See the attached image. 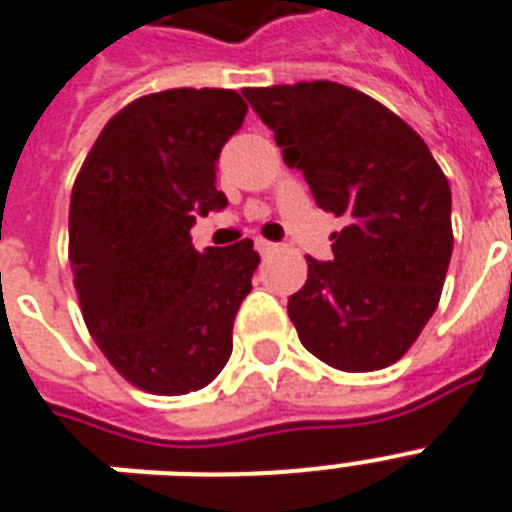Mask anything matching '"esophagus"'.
Wrapping results in <instances>:
<instances>
[{"instance_id": "34e87169", "label": "esophagus", "mask_w": 512, "mask_h": 512, "mask_svg": "<svg viewBox=\"0 0 512 512\" xmlns=\"http://www.w3.org/2000/svg\"><path fill=\"white\" fill-rule=\"evenodd\" d=\"M253 245H256V251H259L261 256H267V253H272L277 248L272 240H264V237H256V240H253Z\"/></svg>"}]
</instances>
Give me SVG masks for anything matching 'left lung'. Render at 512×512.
Returning <instances> with one entry per match:
<instances>
[{"mask_svg":"<svg viewBox=\"0 0 512 512\" xmlns=\"http://www.w3.org/2000/svg\"><path fill=\"white\" fill-rule=\"evenodd\" d=\"M317 206L343 216L333 259L309 256L288 298L298 338L325 365L370 372L404 357L439 306L452 259V192L415 129L335 81L243 89Z\"/></svg>","mask_w":512,"mask_h":512,"instance_id":"left-lung-1","label":"left lung"}]
</instances>
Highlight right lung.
<instances>
[{
  "label": "right lung",
  "instance_id": "add662e5",
  "mask_svg": "<svg viewBox=\"0 0 512 512\" xmlns=\"http://www.w3.org/2000/svg\"><path fill=\"white\" fill-rule=\"evenodd\" d=\"M248 105L232 89H166L129 102L100 132L71 192L68 256L81 314L108 362L142 391L208 386L259 253L192 245L195 216L222 211L216 161Z\"/></svg>",
  "mask_w": 512,
  "mask_h": 512
}]
</instances>
